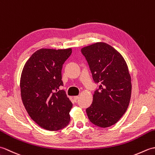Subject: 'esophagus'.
Masks as SVG:
<instances>
[{
	"label": "esophagus",
	"mask_w": 155,
	"mask_h": 155,
	"mask_svg": "<svg viewBox=\"0 0 155 155\" xmlns=\"http://www.w3.org/2000/svg\"><path fill=\"white\" fill-rule=\"evenodd\" d=\"M78 98V96H74V97H73V99H74V101L76 102L77 101V99Z\"/></svg>",
	"instance_id": "1"
}]
</instances>
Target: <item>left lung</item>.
<instances>
[{"label": "left lung", "mask_w": 155, "mask_h": 155, "mask_svg": "<svg viewBox=\"0 0 155 155\" xmlns=\"http://www.w3.org/2000/svg\"><path fill=\"white\" fill-rule=\"evenodd\" d=\"M95 83L101 84L86 112L97 126L107 128L116 124L129 105L132 84L127 62L119 52L99 42L82 48Z\"/></svg>", "instance_id": "1"}]
</instances>
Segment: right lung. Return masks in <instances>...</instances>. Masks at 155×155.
Wrapping results in <instances>:
<instances>
[{
  "label": "right lung",
  "mask_w": 155,
  "mask_h": 155,
  "mask_svg": "<svg viewBox=\"0 0 155 155\" xmlns=\"http://www.w3.org/2000/svg\"><path fill=\"white\" fill-rule=\"evenodd\" d=\"M72 48H41L28 59L22 71L20 87L23 104L31 118L47 130H58L69 124L71 100L63 90L62 64Z\"/></svg>",
  "instance_id": "right-lung-1"
}]
</instances>
